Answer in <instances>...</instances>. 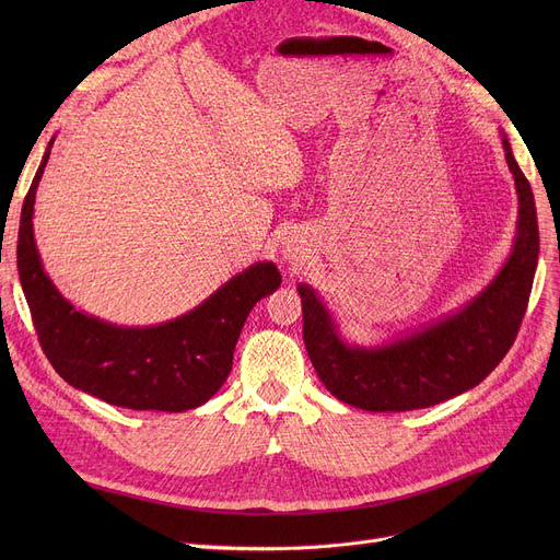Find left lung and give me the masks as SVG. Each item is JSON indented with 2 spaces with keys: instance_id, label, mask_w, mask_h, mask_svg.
Instances as JSON below:
<instances>
[{
  "instance_id": "8db88e82",
  "label": "left lung",
  "mask_w": 560,
  "mask_h": 560,
  "mask_svg": "<svg viewBox=\"0 0 560 560\" xmlns=\"http://www.w3.org/2000/svg\"><path fill=\"white\" fill-rule=\"evenodd\" d=\"M517 190V235L504 268L483 292L456 313L384 347L347 345L325 304L298 285L304 342L311 363L331 395L363 410H416L452 399L499 365L520 331L540 252L536 201L509 138H502Z\"/></svg>"
}]
</instances>
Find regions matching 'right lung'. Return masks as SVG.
I'll return each instance as SVG.
<instances>
[{"instance_id": "add662e5", "label": "right lung", "mask_w": 560, "mask_h": 560, "mask_svg": "<svg viewBox=\"0 0 560 560\" xmlns=\"http://www.w3.org/2000/svg\"><path fill=\"white\" fill-rule=\"evenodd\" d=\"M51 144L24 197L18 231L20 283L51 368L77 390L122 408L182 413L209 401L231 372L249 311L281 285L277 265L254 262L159 327H117L77 311L45 275L34 241L36 188Z\"/></svg>"}]
</instances>
